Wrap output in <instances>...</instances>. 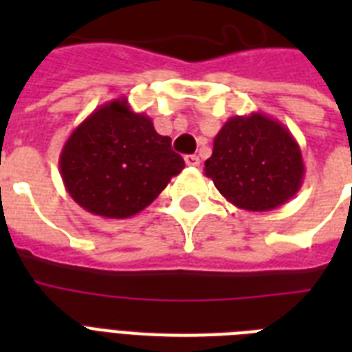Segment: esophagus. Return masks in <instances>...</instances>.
Here are the masks:
<instances>
[{"label": "esophagus", "instance_id": "esophagus-1", "mask_svg": "<svg viewBox=\"0 0 352 352\" xmlns=\"http://www.w3.org/2000/svg\"><path fill=\"white\" fill-rule=\"evenodd\" d=\"M184 162H186V166H192V168H197V166L201 164V160H199L197 155H186V157H184Z\"/></svg>", "mask_w": 352, "mask_h": 352}]
</instances>
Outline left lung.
<instances>
[{"label": "left lung", "instance_id": "obj_1", "mask_svg": "<svg viewBox=\"0 0 352 352\" xmlns=\"http://www.w3.org/2000/svg\"><path fill=\"white\" fill-rule=\"evenodd\" d=\"M204 175L237 208L268 212L300 192L305 166L300 144L281 122L250 113L221 127Z\"/></svg>", "mask_w": 352, "mask_h": 352}]
</instances>
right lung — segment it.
<instances>
[{"label": "right lung", "mask_w": 352, "mask_h": 352, "mask_svg": "<svg viewBox=\"0 0 352 352\" xmlns=\"http://www.w3.org/2000/svg\"><path fill=\"white\" fill-rule=\"evenodd\" d=\"M184 160L127 98L96 107L60 153L63 186L76 204L106 219H127L159 197Z\"/></svg>", "instance_id": "obj_1"}]
</instances>
